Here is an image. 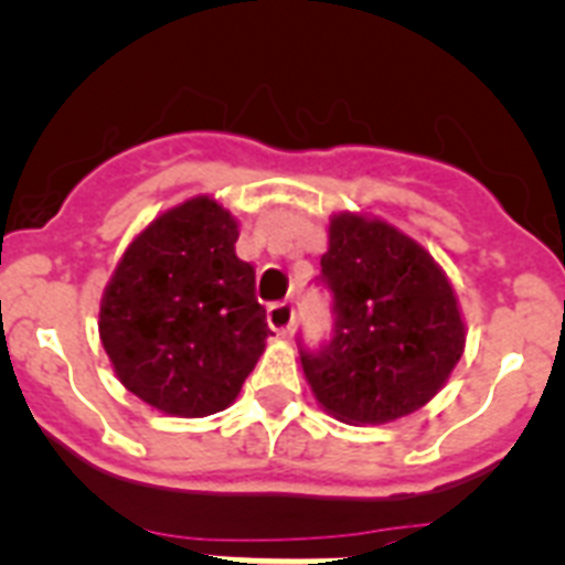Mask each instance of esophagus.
Masks as SVG:
<instances>
[{
    "mask_svg": "<svg viewBox=\"0 0 565 565\" xmlns=\"http://www.w3.org/2000/svg\"><path fill=\"white\" fill-rule=\"evenodd\" d=\"M267 323H270V329L276 334H287L289 329H292L295 323V307L292 303H273L270 309H267Z\"/></svg>",
    "mask_w": 565,
    "mask_h": 565,
    "instance_id": "34e87169",
    "label": "esophagus"
}]
</instances>
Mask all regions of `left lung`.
Instances as JSON below:
<instances>
[{
  "label": "left lung",
  "mask_w": 565,
  "mask_h": 565,
  "mask_svg": "<svg viewBox=\"0 0 565 565\" xmlns=\"http://www.w3.org/2000/svg\"><path fill=\"white\" fill-rule=\"evenodd\" d=\"M320 278L334 301V338L301 352L320 408L345 425L414 414L465 352V320L445 270L388 222L340 211L329 220Z\"/></svg>",
  "instance_id": "obj_1"
}]
</instances>
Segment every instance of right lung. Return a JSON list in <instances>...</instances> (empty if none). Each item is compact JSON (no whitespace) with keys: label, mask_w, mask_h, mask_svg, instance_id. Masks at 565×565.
Instances as JSON below:
<instances>
[{"label":"right lung","mask_w":565,"mask_h":565,"mask_svg":"<svg viewBox=\"0 0 565 565\" xmlns=\"http://www.w3.org/2000/svg\"><path fill=\"white\" fill-rule=\"evenodd\" d=\"M236 238L227 207L191 196L131 238L106 284L100 343L120 383L162 414L233 405L273 334Z\"/></svg>","instance_id":"1"}]
</instances>
